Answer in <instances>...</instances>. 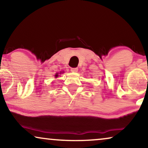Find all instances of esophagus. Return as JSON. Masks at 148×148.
I'll return each mask as SVG.
<instances>
[{
  "mask_svg": "<svg viewBox=\"0 0 148 148\" xmlns=\"http://www.w3.org/2000/svg\"><path fill=\"white\" fill-rule=\"evenodd\" d=\"M71 71L72 72H77V71H78V68H77V67L71 68Z\"/></svg>",
  "mask_w": 148,
  "mask_h": 148,
  "instance_id": "esophagus-1",
  "label": "esophagus"
}]
</instances>
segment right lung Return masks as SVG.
<instances>
[{"mask_svg":"<svg viewBox=\"0 0 148 148\" xmlns=\"http://www.w3.org/2000/svg\"><path fill=\"white\" fill-rule=\"evenodd\" d=\"M55 77H58V74H56V75H55Z\"/></svg>","mask_w":148,"mask_h":148,"instance_id":"right-lung-1","label":"right lung"}]
</instances>
